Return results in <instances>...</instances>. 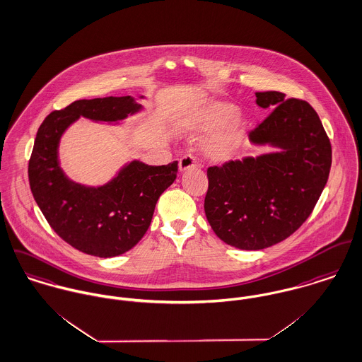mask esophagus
I'll return each instance as SVG.
<instances>
[{
	"label": "esophagus",
	"mask_w": 362,
	"mask_h": 362,
	"mask_svg": "<svg viewBox=\"0 0 362 362\" xmlns=\"http://www.w3.org/2000/svg\"><path fill=\"white\" fill-rule=\"evenodd\" d=\"M197 160L194 156L191 155H187V156H182L178 162V167H180V171L184 173L187 170H191V168H195L197 167Z\"/></svg>",
	"instance_id": "esophagus-1"
}]
</instances>
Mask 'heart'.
Listing matches in <instances>:
<instances>
[{"instance_id":"heart-1","label":"heart","mask_w":362,"mask_h":362,"mask_svg":"<svg viewBox=\"0 0 362 362\" xmlns=\"http://www.w3.org/2000/svg\"><path fill=\"white\" fill-rule=\"evenodd\" d=\"M184 126L192 132H206L217 129L207 139L204 152L214 162H226L240 146L246 122L228 100L209 98L191 106L184 115Z\"/></svg>"}]
</instances>
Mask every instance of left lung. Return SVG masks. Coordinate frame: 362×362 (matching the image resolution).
Listing matches in <instances>:
<instances>
[{
	"label": "left lung",
	"mask_w": 362,
	"mask_h": 362,
	"mask_svg": "<svg viewBox=\"0 0 362 362\" xmlns=\"http://www.w3.org/2000/svg\"><path fill=\"white\" fill-rule=\"evenodd\" d=\"M272 113L249 132L253 145L278 152L209 167L204 213L214 233L242 250H262L291 236L321 197L332 148L313 106L278 91L256 93Z\"/></svg>",
	"instance_id": "8db88e82"
}]
</instances>
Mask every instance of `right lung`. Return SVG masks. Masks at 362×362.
Segmentation results:
<instances>
[{"label": "right lung", "instance_id": "obj_1", "mask_svg": "<svg viewBox=\"0 0 362 362\" xmlns=\"http://www.w3.org/2000/svg\"><path fill=\"white\" fill-rule=\"evenodd\" d=\"M139 110L142 105L130 95L80 99L49 113L35 135L29 160L34 200L51 228L83 253L106 259L132 249L149 228L158 199L174 182L178 162L148 165L132 160L107 184L87 187L67 178L61 168V138L80 116L119 123Z\"/></svg>", "mask_w": 362, "mask_h": 362}]
</instances>
